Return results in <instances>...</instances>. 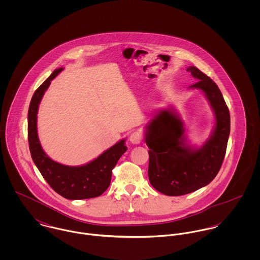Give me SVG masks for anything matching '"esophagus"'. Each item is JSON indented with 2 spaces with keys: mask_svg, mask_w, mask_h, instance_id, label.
I'll list each match as a JSON object with an SVG mask.
<instances>
[{
  "mask_svg": "<svg viewBox=\"0 0 260 260\" xmlns=\"http://www.w3.org/2000/svg\"><path fill=\"white\" fill-rule=\"evenodd\" d=\"M129 140H130V142L133 143V144H140V143L143 141V134H142V132L139 131V130L133 131V132L130 134Z\"/></svg>",
  "mask_w": 260,
  "mask_h": 260,
  "instance_id": "esophagus-1",
  "label": "esophagus"
}]
</instances>
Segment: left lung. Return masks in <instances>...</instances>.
Masks as SVG:
<instances>
[{
	"label": "left lung",
	"instance_id": "left-lung-1",
	"mask_svg": "<svg viewBox=\"0 0 260 260\" xmlns=\"http://www.w3.org/2000/svg\"><path fill=\"white\" fill-rule=\"evenodd\" d=\"M198 81L189 88L204 92L215 114V128L200 147L186 143L184 124L172 110H161L146 126L149 181L157 191L180 196L209 184L222 165L230 133V114L222 94L207 75L190 66Z\"/></svg>",
	"mask_w": 260,
	"mask_h": 260
}]
</instances>
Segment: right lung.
Here are the masks:
<instances>
[{
    "label": "right lung",
    "mask_w": 260,
    "mask_h": 260,
    "mask_svg": "<svg viewBox=\"0 0 260 260\" xmlns=\"http://www.w3.org/2000/svg\"><path fill=\"white\" fill-rule=\"evenodd\" d=\"M63 68L55 70L35 91L28 111V140L32 159L47 183L58 194L70 200L100 196L111 182L112 169L126 152L125 139L120 140L99 157L82 166H66L53 161L46 155L38 138L39 104L51 81Z\"/></svg>",
    "instance_id": "obj_1"
}]
</instances>
